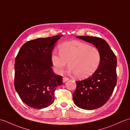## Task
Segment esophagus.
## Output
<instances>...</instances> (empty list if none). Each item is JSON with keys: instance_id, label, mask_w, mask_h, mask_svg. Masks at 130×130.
<instances>
[{"instance_id": "34e87169", "label": "esophagus", "mask_w": 130, "mask_h": 130, "mask_svg": "<svg viewBox=\"0 0 130 130\" xmlns=\"http://www.w3.org/2000/svg\"><path fill=\"white\" fill-rule=\"evenodd\" d=\"M68 80H69V79L67 77H64L62 78V81H63V83H65L66 81H67Z\"/></svg>"}]
</instances>
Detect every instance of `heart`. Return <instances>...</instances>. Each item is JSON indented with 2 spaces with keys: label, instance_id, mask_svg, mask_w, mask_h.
Wrapping results in <instances>:
<instances>
[{
  "label": "heart",
  "instance_id": "obj_1",
  "mask_svg": "<svg viewBox=\"0 0 130 130\" xmlns=\"http://www.w3.org/2000/svg\"><path fill=\"white\" fill-rule=\"evenodd\" d=\"M59 54L54 51L51 62L57 73L64 71L68 62L70 71L78 78H85L92 75L100 64L101 55L99 50L82 41L72 40L59 46Z\"/></svg>",
  "mask_w": 130,
  "mask_h": 130
}]
</instances>
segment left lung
Returning <instances> with one entry per match:
<instances>
[{
	"instance_id": "1",
	"label": "left lung",
	"mask_w": 130,
	"mask_h": 130,
	"mask_svg": "<svg viewBox=\"0 0 130 130\" xmlns=\"http://www.w3.org/2000/svg\"><path fill=\"white\" fill-rule=\"evenodd\" d=\"M94 45L100 51L101 60L98 70L87 79L76 81L73 93L75 104L85 110L103 106L110 99L117 83V58L108 43L101 38L78 36Z\"/></svg>"
}]
</instances>
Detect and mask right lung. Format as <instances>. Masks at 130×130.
Here are the masks:
<instances>
[{
    "label": "right lung",
    "instance_id": "add662e5",
    "mask_svg": "<svg viewBox=\"0 0 130 130\" xmlns=\"http://www.w3.org/2000/svg\"><path fill=\"white\" fill-rule=\"evenodd\" d=\"M62 35L38 38L21 47L15 61L14 87L28 106L41 109L52 104L62 77L53 72L51 55L54 44Z\"/></svg>",
    "mask_w": 130,
    "mask_h": 130
}]
</instances>
